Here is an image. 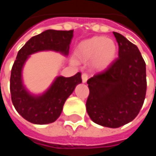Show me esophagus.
Here are the masks:
<instances>
[{
	"label": "esophagus",
	"mask_w": 156,
	"mask_h": 156,
	"mask_svg": "<svg viewBox=\"0 0 156 156\" xmlns=\"http://www.w3.org/2000/svg\"><path fill=\"white\" fill-rule=\"evenodd\" d=\"M88 78H89V76H88L87 73H83L82 74V81H83V83H86L87 80H88Z\"/></svg>",
	"instance_id": "esophagus-1"
}]
</instances>
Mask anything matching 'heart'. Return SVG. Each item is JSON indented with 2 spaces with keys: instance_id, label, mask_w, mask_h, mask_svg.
I'll return each mask as SVG.
<instances>
[{
  "instance_id": "heart-1",
  "label": "heart",
  "mask_w": 156,
  "mask_h": 156,
  "mask_svg": "<svg viewBox=\"0 0 156 156\" xmlns=\"http://www.w3.org/2000/svg\"><path fill=\"white\" fill-rule=\"evenodd\" d=\"M75 54L82 62L92 60L94 68L103 71L110 67L116 59L117 45L112 39L95 36L82 41L76 49Z\"/></svg>"
}]
</instances>
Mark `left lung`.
<instances>
[{"label": "left lung", "mask_w": 156, "mask_h": 156, "mask_svg": "<svg viewBox=\"0 0 156 156\" xmlns=\"http://www.w3.org/2000/svg\"><path fill=\"white\" fill-rule=\"evenodd\" d=\"M118 58L87 81L89 94L86 110L94 122L106 127H122L138 116L146 94V65L139 48L113 32Z\"/></svg>", "instance_id": "left-lung-1"}]
</instances>
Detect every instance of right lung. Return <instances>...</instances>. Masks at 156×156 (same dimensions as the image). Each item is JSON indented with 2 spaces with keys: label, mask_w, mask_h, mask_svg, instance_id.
I'll return each mask as SVG.
<instances>
[{
  "label": "right lung",
  "mask_w": 156,
  "mask_h": 156,
  "mask_svg": "<svg viewBox=\"0 0 156 156\" xmlns=\"http://www.w3.org/2000/svg\"><path fill=\"white\" fill-rule=\"evenodd\" d=\"M73 30L62 31L48 29L32 37L20 49L11 72L10 91L17 112L25 120L34 124L54 122L62 112L65 101L76 86L81 83V73L73 77L58 76L44 93L34 94L23 84V69L30 55L44 51L59 52L67 56Z\"/></svg>",
  "instance_id": "1"
}]
</instances>
